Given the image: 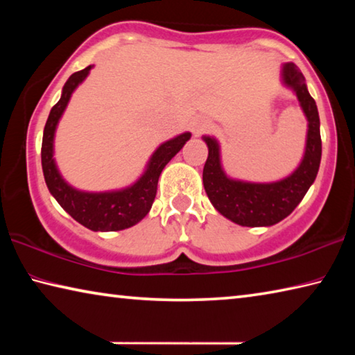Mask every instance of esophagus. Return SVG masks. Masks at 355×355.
Listing matches in <instances>:
<instances>
[{
    "mask_svg": "<svg viewBox=\"0 0 355 355\" xmlns=\"http://www.w3.org/2000/svg\"><path fill=\"white\" fill-rule=\"evenodd\" d=\"M208 130V123L205 120H196L194 123H192V131H194L196 136H200L202 133H205Z\"/></svg>",
    "mask_w": 355,
    "mask_h": 355,
    "instance_id": "34e87169",
    "label": "esophagus"
}]
</instances>
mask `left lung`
Segmentation results:
<instances>
[{"mask_svg": "<svg viewBox=\"0 0 355 355\" xmlns=\"http://www.w3.org/2000/svg\"><path fill=\"white\" fill-rule=\"evenodd\" d=\"M284 81L294 89L309 120L307 147L300 166L277 183H244L228 178L220 167L219 146L203 137L208 158L203 166V186L218 211L244 227H268L285 219L307 194L321 163V133L318 107L305 86V78L294 64H285Z\"/></svg>", "mask_w": 355, "mask_h": 355, "instance_id": "obj_1", "label": "left lung"}]
</instances>
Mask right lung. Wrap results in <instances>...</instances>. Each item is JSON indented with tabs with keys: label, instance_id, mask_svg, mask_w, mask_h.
I'll use <instances>...</instances> for the list:
<instances>
[{
	"label": "right lung",
	"instance_id": "right-lung-1",
	"mask_svg": "<svg viewBox=\"0 0 355 355\" xmlns=\"http://www.w3.org/2000/svg\"><path fill=\"white\" fill-rule=\"evenodd\" d=\"M89 70H91V65L75 71L64 84L61 100L51 107L44 128V139H42V169H44L48 189L71 218L94 232H117L135 225L146 218L155 200L161 172L182 150L191 137V133H183L175 139L159 146L150 159L147 171L131 188L117 192H101V194H89V192H80L70 188L59 175L55 159H53V137H55L59 117L62 116L71 92L87 76Z\"/></svg>",
	"mask_w": 355,
	"mask_h": 355
}]
</instances>
